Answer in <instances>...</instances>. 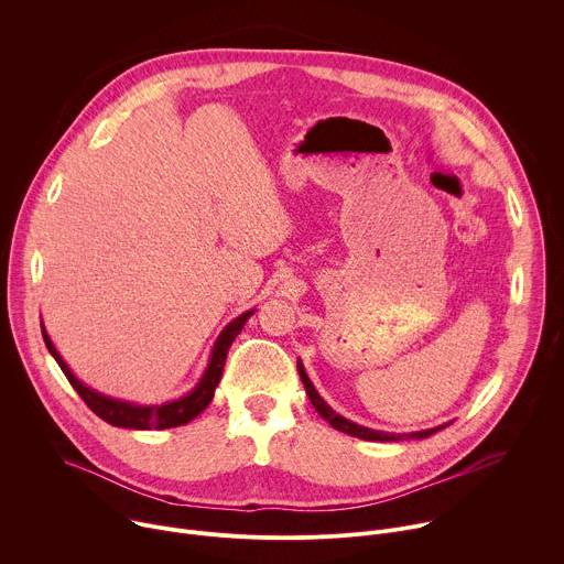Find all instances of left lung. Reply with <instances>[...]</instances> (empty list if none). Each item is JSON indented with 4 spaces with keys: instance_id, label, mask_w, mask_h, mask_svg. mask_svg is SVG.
<instances>
[{
    "instance_id": "left-lung-1",
    "label": "left lung",
    "mask_w": 564,
    "mask_h": 564,
    "mask_svg": "<svg viewBox=\"0 0 564 564\" xmlns=\"http://www.w3.org/2000/svg\"><path fill=\"white\" fill-rule=\"evenodd\" d=\"M296 366H299V377H301V381H303V386H305V392H307V397H310V401H312V406L316 409V413H318L321 417H324L333 429H337V431H341V433H346V435H352V437H359V440H368V442H399V440H424V437H431L433 433H437V431H442V429L448 426V424H442V426L426 429V431H415V433H383V431H375V429L359 426V424H355V422L341 417L339 413H335V411L326 404L324 397H321V394L316 392V388L312 386V381H310V377H307L303 364L296 361Z\"/></svg>"
}]
</instances>
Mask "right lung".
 Listing matches in <instances>:
<instances>
[{"mask_svg": "<svg viewBox=\"0 0 564 564\" xmlns=\"http://www.w3.org/2000/svg\"><path fill=\"white\" fill-rule=\"evenodd\" d=\"M257 310H248L243 314H238L231 324H227L223 328V333L218 335L207 368L200 375L198 383L183 397L165 401V404H133V401H124V399H116L109 394H102L98 390H94L91 386H87L83 379H77L73 375V370L66 366V361L62 359V355L55 350L44 324H42V337L44 344L48 348V352L53 355V359L57 361V366L62 368V372L66 375V379L70 381V386L75 388V392L85 399V404L107 424L118 426V429H133V431H165V429H174V426H185L189 424L194 417H198L207 406L209 401L214 399L216 386L223 377V368H225V359H227V350L231 346V341L243 330L246 321L254 314Z\"/></svg>", "mask_w": 564, "mask_h": 564, "instance_id": "add662e5", "label": "right lung"}]
</instances>
